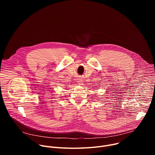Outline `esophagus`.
Wrapping results in <instances>:
<instances>
[{
	"label": "esophagus",
	"mask_w": 155,
	"mask_h": 155,
	"mask_svg": "<svg viewBox=\"0 0 155 155\" xmlns=\"http://www.w3.org/2000/svg\"><path fill=\"white\" fill-rule=\"evenodd\" d=\"M78 82V84H80V85H81V84H82V83H83V82H82V81H81V80H79Z\"/></svg>",
	"instance_id": "1"
}]
</instances>
